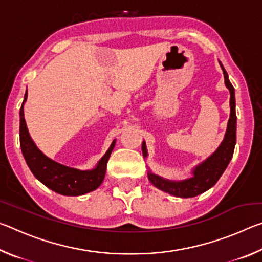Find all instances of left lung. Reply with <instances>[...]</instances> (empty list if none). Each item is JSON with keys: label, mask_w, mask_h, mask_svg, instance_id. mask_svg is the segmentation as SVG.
<instances>
[{"label": "left lung", "mask_w": 262, "mask_h": 262, "mask_svg": "<svg viewBox=\"0 0 262 262\" xmlns=\"http://www.w3.org/2000/svg\"><path fill=\"white\" fill-rule=\"evenodd\" d=\"M223 70L225 86L230 91V118L228 121L227 132L224 139L221 142L214 152L206 158L202 163L193 167L192 177L184 180H168L155 174L149 168L148 178L155 187L178 198H193L202 194L214 186L225 168L228 167L230 161L233 156L234 145H236V129H237V115H236V99H234V88L229 81L228 73L225 72L223 64L220 62ZM142 152L143 157H148V150L145 141L142 142Z\"/></svg>", "instance_id": "1"}]
</instances>
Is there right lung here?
Here are the masks:
<instances>
[{"mask_svg":"<svg viewBox=\"0 0 262 262\" xmlns=\"http://www.w3.org/2000/svg\"><path fill=\"white\" fill-rule=\"evenodd\" d=\"M26 99H28V91L25 92L23 104L19 111V140L21 154L35 178L55 193L67 196H78L98 188L105 178L106 166L117 140L112 141L107 151L91 170H78L53 161L39 150L32 137L30 136L24 118V104Z\"/></svg>","mask_w":262,"mask_h":262,"instance_id":"obj_1","label":"right lung"}]
</instances>
